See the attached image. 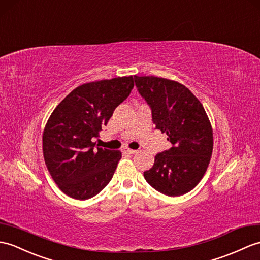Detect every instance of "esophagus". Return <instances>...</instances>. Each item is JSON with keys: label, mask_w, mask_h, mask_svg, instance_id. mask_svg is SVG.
<instances>
[{"label": "esophagus", "mask_w": 260, "mask_h": 260, "mask_svg": "<svg viewBox=\"0 0 260 260\" xmlns=\"http://www.w3.org/2000/svg\"><path fill=\"white\" fill-rule=\"evenodd\" d=\"M123 152L125 153V154H135L136 153V150L135 149H129V148H125L124 150H123Z\"/></svg>", "instance_id": "obj_1"}]
</instances>
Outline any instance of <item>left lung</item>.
<instances>
[{"label":"left lung","instance_id":"left-lung-1","mask_svg":"<svg viewBox=\"0 0 260 260\" xmlns=\"http://www.w3.org/2000/svg\"><path fill=\"white\" fill-rule=\"evenodd\" d=\"M138 92L152 108L156 128L173 146L155 156L146 182L161 194L180 196L195 188L213 154V128L205 108L183 84L156 76H137Z\"/></svg>","mask_w":260,"mask_h":260}]
</instances>
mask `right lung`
<instances>
[{
    "label": "right lung",
    "instance_id": "right-lung-1",
    "mask_svg": "<svg viewBox=\"0 0 260 260\" xmlns=\"http://www.w3.org/2000/svg\"><path fill=\"white\" fill-rule=\"evenodd\" d=\"M133 87V76L82 84L51 114L43 132V156L64 194L84 201L111 182L122 153L95 147L93 138Z\"/></svg>",
    "mask_w": 260,
    "mask_h": 260
}]
</instances>
